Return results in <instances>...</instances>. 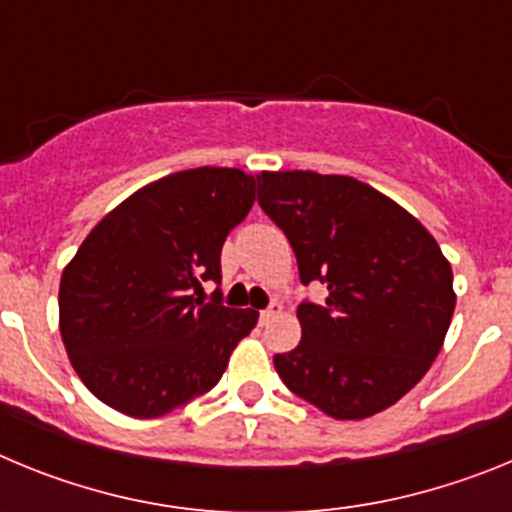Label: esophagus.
Masks as SVG:
<instances>
[{
  "label": "esophagus",
  "instance_id": "esophagus-1",
  "mask_svg": "<svg viewBox=\"0 0 512 512\" xmlns=\"http://www.w3.org/2000/svg\"><path fill=\"white\" fill-rule=\"evenodd\" d=\"M282 312H284L282 302H271V305L266 307V310H261V325L271 323V320L277 318V315H282Z\"/></svg>",
  "mask_w": 512,
  "mask_h": 512
}]
</instances>
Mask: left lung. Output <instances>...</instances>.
I'll return each instance as SVG.
<instances>
[{"instance_id":"left-lung-1","label":"left lung","mask_w":512,"mask_h":512,"mask_svg":"<svg viewBox=\"0 0 512 512\" xmlns=\"http://www.w3.org/2000/svg\"><path fill=\"white\" fill-rule=\"evenodd\" d=\"M259 205L284 230L302 284V338L274 356L282 382L336 420L382 413L431 369L456 307L454 274L423 225L354 176L261 171Z\"/></svg>"}]
</instances>
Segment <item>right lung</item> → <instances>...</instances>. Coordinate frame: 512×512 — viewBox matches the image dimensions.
<instances>
[{"mask_svg":"<svg viewBox=\"0 0 512 512\" xmlns=\"http://www.w3.org/2000/svg\"><path fill=\"white\" fill-rule=\"evenodd\" d=\"M253 200L251 174L200 166L146 184L94 225L61 274L58 328L97 400L161 418L220 382L259 312L197 295L220 282L225 238Z\"/></svg>","mask_w":512,"mask_h":512,"instance_id":"add662e5","label":"right lung"}]
</instances>
